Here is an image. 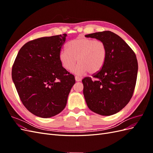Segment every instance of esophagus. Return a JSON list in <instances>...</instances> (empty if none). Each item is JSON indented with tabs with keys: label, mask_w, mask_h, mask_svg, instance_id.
Returning a JSON list of instances; mask_svg holds the SVG:
<instances>
[{
	"label": "esophagus",
	"mask_w": 153,
	"mask_h": 153,
	"mask_svg": "<svg viewBox=\"0 0 153 153\" xmlns=\"http://www.w3.org/2000/svg\"><path fill=\"white\" fill-rule=\"evenodd\" d=\"M75 80L76 82H80L81 81V78L78 76H75Z\"/></svg>",
	"instance_id": "esophagus-1"
}]
</instances>
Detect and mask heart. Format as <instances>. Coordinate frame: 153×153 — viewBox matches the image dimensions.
I'll list each match as a JSON object with an SVG mask.
<instances>
[{
    "instance_id": "obj_1",
    "label": "heart",
    "mask_w": 153,
    "mask_h": 153,
    "mask_svg": "<svg viewBox=\"0 0 153 153\" xmlns=\"http://www.w3.org/2000/svg\"><path fill=\"white\" fill-rule=\"evenodd\" d=\"M106 56L107 48L103 41L78 37L68 42L67 50L60 51L59 58L67 70H71L78 61L79 64L73 72L81 75L88 71L90 74L99 72L104 66Z\"/></svg>"
}]
</instances>
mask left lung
<instances>
[{"instance_id":"obj_1","label":"left lung","mask_w":153,"mask_h":153,"mask_svg":"<svg viewBox=\"0 0 153 153\" xmlns=\"http://www.w3.org/2000/svg\"><path fill=\"white\" fill-rule=\"evenodd\" d=\"M103 41L107 56L103 68L82 80L87 106L96 114L111 115L119 112L132 98L136 85L138 62L129 46L116 34L103 31L85 35Z\"/></svg>"}]
</instances>
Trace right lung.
<instances>
[{
    "label": "right lung",
    "instance_id": "obj_1",
    "mask_svg": "<svg viewBox=\"0 0 153 153\" xmlns=\"http://www.w3.org/2000/svg\"><path fill=\"white\" fill-rule=\"evenodd\" d=\"M66 34L32 40L20 48L12 68L20 99L30 112L42 118L65 108L75 76L64 68L59 55Z\"/></svg>",
    "mask_w": 153,
    "mask_h": 153
}]
</instances>
